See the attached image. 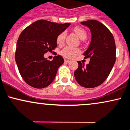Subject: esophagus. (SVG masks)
<instances>
[{"label": "esophagus", "instance_id": "esophagus-1", "mask_svg": "<svg viewBox=\"0 0 130 130\" xmlns=\"http://www.w3.org/2000/svg\"><path fill=\"white\" fill-rule=\"evenodd\" d=\"M64 61L66 62H71V60H69V59H64Z\"/></svg>", "mask_w": 130, "mask_h": 130}]
</instances>
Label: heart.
<instances>
[{
	"label": "heart",
	"mask_w": 130,
	"mask_h": 130,
	"mask_svg": "<svg viewBox=\"0 0 130 130\" xmlns=\"http://www.w3.org/2000/svg\"><path fill=\"white\" fill-rule=\"evenodd\" d=\"M74 32L81 40H84L87 37V33L84 29L79 27H76L74 28ZM66 37V32H62L58 36L57 38V42L59 44H62L64 43ZM80 53V50L75 48H72L71 46H66L61 51V54L67 58H71Z\"/></svg>",
	"instance_id": "heart-1"
}]
</instances>
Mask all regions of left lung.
Here are the masks:
<instances>
[{"instance_id":"left-lung-1","label":"left lung","mask_w":130,"mask_h":130,"mask_svg":"<svg viewBox=\"0 0 130 130\" xmlns=\"http://www.w3.org/2000/svg\"><path fill=\"white\" fill-rule=\"evenodd\" d=\"M90 30L91 42L84 53L85 58H90L85 66L77 61L78 68L74 76L80 85L91 88L100 85L106 80L116 62V47L114 38L107 27L94 20L81 22Z\"/></svg>"}]
</instances>
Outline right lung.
Returning <instances> with one entry per match:
<instances>
[{
    "label": "right lung",
    "mask_w": 130,
    "mask_h": 130,
    "mask_svg": "<svg viewBox=\"0 0 130 130\" xmlns=\"http://www.w3.org/2000/svg\"><path fill=\"white\" fill-rule=\"evenodd\" d=\"M70 25L71 23L58 24L40 20L21 33L17 43L15 61L21 77L29 85L43 88L54 80L64 59L58 55L50 61L44 55L54 50L58 36Z\"/></svg>",
    "instance_id": "1"
}]
</instances>
